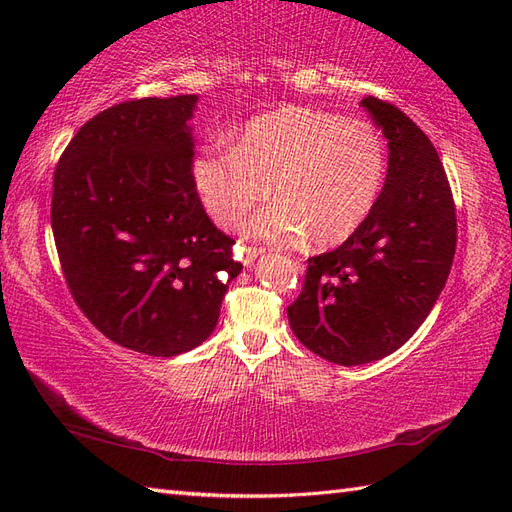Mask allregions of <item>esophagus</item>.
<instances>
[{
    "label": "esophagus",
    "instance_id": "1",
    "mask_svg": "<svg viewBox=\"0 0 512 512\" xmlns=\"http://www.w3.org/2000/svg\"><path fill=\"white\" fill-rule=\"evenodd\" d=\"M264 250L262 248H250V246H242V255H239V259H242L244 266H253L257 257H262Z\"/></svg>",
    "mask_w": 512,
    "mask_h": 512
}]
</instances>
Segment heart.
I'll return each instance as SVG.
<instances>
[{"label":"heart","instance_id":"b5f03b06","mask_svg":"<svg viewBox=\"0 0 512 512\" xmlns=\"http://www.w3.org/2000/svg\"><path fill=\"white\" fill-rule=\"evenodd\" d=\"M387 178V145L372 123L314 107H279L246 123L231 149L206 147L193 184L215 224L235 228L255 204L277 198L246 224L266 242L334 246L372 215Z\"/></svg>","mask_w":512,"mask_h":512}]
</instances>
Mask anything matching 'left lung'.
Listing matches in <instances>:
<instances>
[{"mask_svg":"<svg viewBox=\"0 0 512 512\" xmlns=\"http://www.w3.org/2000/svg\"><path fill=\"white\" fill-rule=\"evenodd\" d=\"M361 105L383 129L387 178L372 215L345 242L308 259L306 284L288 308L310 352L365 365L405 345L436 306L455 255V206L436 147L398 107Z\"/></svg>","mask_w":512,"mask_h":512,"instance_id":"8db88e82","label":"left lung"}]
</instances>
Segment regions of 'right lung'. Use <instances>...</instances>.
<instances>
[{"mask_svg": "<svg viewBox=\"0 0 512 512\" xmlns=\"http://www.w3.org/2000/svg\"><path fill=\"white\" fill-rule=\"evenodd\" d=\"M195 105V94L114 105L76 132L54 171L52 233L76 306L149 356L209 339L242 273L193 184Z\"/></svg>", "mask_w": 512, "mask_h": 512, "instance_id": "1", "label": "right lung"}]
</instances>
